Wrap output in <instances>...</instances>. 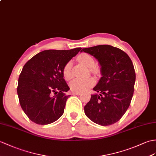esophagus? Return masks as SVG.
Returning <instances> with one entry per match:
<instances>
[{"mask_svg":"<svg viewBox=\"0 0 156 156\" xmlns=\"http://www.w3.org/2000/svg\"><path fill=\"white\" fill-rule=\"evenodd\" d=\"M72 94H73V95H77V96H80V95H81L82 94H81V93H80V92H73V93H72Z\"/></svg>","mask_w":156,"mask_h":156,"instance_id":"esophagus-1","label":"esophagus"}]
</instances>
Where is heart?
I'll return each mask as SVG.
<instances>
[{
    "label": "heart",
    "mask_w": 156,
    "mask_h": 156,
    "mask_svg": "<svg viewBox=\"0 0 156 156\" xmlns=\"http://www.w3.org/2000/svg\"><path fill=\"white\" fill-rule=\"evenodd\" d=\"M78 60L80 62L84 64L88 68H91L90 70L95 72L96 69L92 68L94 65V60L93 57L87 53H82L78 56ZM72 63L71 61H68L65 64L62 69V74L64 78L66 80H69L72 78ZM95 84V80L93 78H87L84 79L76 78L72 80L70 87L73 92H83L91 88Z\"/></svg>",
    "instance_id": "obj_1"
}]
</instances>
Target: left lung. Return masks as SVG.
<instances>
[{
  "mask_svg": "<svg viewBox=\"0 0 156 156\" xmlns=\"http://www.w3.org/2000/svg\"><path fill=\"white\" fill-rule=\"evenodd\" d=\"M100 65L102 77L93 88L98 92L84 106L90 119L101 126H110L119 121L129 108L134 91L136 73L129 56L110 45L82 48Z\"/></svg>",
  "mask_w": 156,
  "mask_h": 156,
  "instance_id": "8db88e82",
  "label": "left lung"
}]
</instances>
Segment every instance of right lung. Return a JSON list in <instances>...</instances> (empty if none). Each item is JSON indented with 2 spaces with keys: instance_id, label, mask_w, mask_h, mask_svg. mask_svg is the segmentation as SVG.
Instances as JSON below:
<instances>
[{
  "instance_id": "1",
  "label": "right lung",
  "mask_w": 156,
  "mask_h": 156,
  "mask_svg": "<svg viewBox=\"0 0 156 156\" xmlns=\"http://www.w3.org/2000/svg\"><path fill=\"white\" fill-rule=\"evenodd\" d=\"M47 50L24 64L18 82L17 94L22 109L31 121L49 124L63 114L70 90L64 79L63 67L80 51Z\"/></svg>"
}]
</instances>
